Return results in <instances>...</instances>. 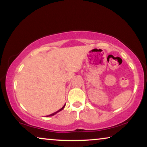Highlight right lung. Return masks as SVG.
<instances>
[{"label":"right lung","mask_w":147,"mask_h":147,"mask_svg":"<svg viewBox=\"0 0 147 147\" xmlns=\"http://www.w3.org/2000/svg\"><path fill=\"white\" fill-rule=\"evenodd\" d=\"M65 105H64V106H63V107H62V108H61V109H59V110H57V112H54V113H53V114H49V115H48V116H47V117H49V116H52L55 115V114H57V112H60V111H61V110H63V108H64V107H65Z\"/></svg>","instance_id":"right-lung-1"}]
</instances>
